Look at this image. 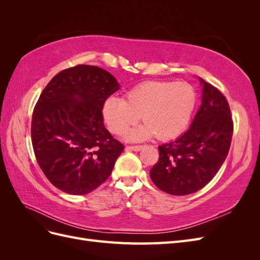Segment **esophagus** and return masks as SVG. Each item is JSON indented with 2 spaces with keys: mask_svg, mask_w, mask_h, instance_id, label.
I'll list each match as a JSON object with an SVG mask.
<instances>
[{
  "mask_svg": "<svg viewBox=\"0 0 260 260\" xmlns=\"http://www.w3.org/2000/svg\"><path fill=\"white\" fill-rule=\"evenodd\" d=\"M143 148L142 145H130V146H127V149H131V151H136V152H139L141 151V149Z\"/></svg>",
  "mask_w": 260,
  "mask_h": 260,
  "instance_id": "34e87169",
  "label": "esophagus"
}]
</instances>
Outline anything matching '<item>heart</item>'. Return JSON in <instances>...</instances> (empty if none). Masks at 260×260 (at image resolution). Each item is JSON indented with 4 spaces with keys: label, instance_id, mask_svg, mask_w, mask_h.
Returning a JSON list of instances; mask_svg holds the SVG:
<instances>
[{
    "label": "heart",
    "instance_id": "obj_1",
    "mask_svg": "<svg viewBox=\"0 0 260 260\" xmlns=\"http://www.w3.org/2000/svg\"><path fill=\"white\" fill-rule=\"evenodd\" d=\"M198 102L194 86L187 82L146 81L125 94V101L109 98L103 106V117L109 131L122 135L138 120L144 124L132 131V140H168L179 136L190 122Z\"/></svg>",
    "mask_w": 260,
    "mask_h": 260
}]
</instances>
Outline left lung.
I'll list each match as a JSON object with an SVG mask.
<instances>
[{"mask_svg":"<svg viewBox=\"0 0 260 260\" xmlns=\"http://www.w3.org/2000/svg\"><path fill=\"white\" fill-rule=\"evenodd\" d=\"M202 105L188 130L158 146L159 159L149 171L154 184L171 195L201 190L216 176L229 153L233 121L223 94L200 78Z\"/></svg>","mask_w":260,"mask_h":260,"instance_id":"left-lung-1","label":"left lung"}]
</instances>
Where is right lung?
<instances>
[{
  "instance_id": "obj_1",
  "label": "right lung",
  "mask_w": 260,
  "mask_h": 260,
  "mask_svg": "<svg viewBox=\"0 0 260 260\" xmlns=\"http://www.w3.org/2000/svg\"><path fill=\"white\" fill-rule=\"evenodd\" d=\"M118 90L106 70L77 65L61 70L42 91L31 141L43 174L62 192L88 194L111 176L124 146L105 128L102 109Z\"/></svg>"
}]
</instances>
